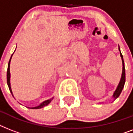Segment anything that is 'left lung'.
<instances>
[{
	"label": "left lung",
	"mask_w": 133,
	"mask_h": 133,
	"mask_svg": "<svg viewBox=\"0 0 133 133\" xmlns=\"http://www.w3.org/2000/svg\"><path fill=\"white\" fill-rule=\"evenodd\" d=\"M119 52H120V56H121V57H122L123 68H122V77H121V79H120L119 85H118L117 88V89L115 90V91L114 92V94L113 95H112V97L114 98V99H116L117 98L119 97V96L121 92H122V90H123V88H124V84H125V81H126V71H125V66H124V58H123V55H122V52H121V51H120L119 46Z\"/></svg>",
	"instance_id": "left-lung-1"
}]
</instances>
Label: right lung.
Wrapping results in <instances>:
<instances>
[{
	"instance_id": "1",
	"label": "right lung",
	"mask_w": 133,
	"mask_h": 133,
	"mask_svg": "<svg viewBox=\"0 0 133 133\" xmlns=\"http://www.w3.org/2000/svg\"><path fill=\"white\" fill-rule=\"evenodd\" d=\"M12 56V55H11ZM11 56L10 59H9V63H8V68H7V85H8V87H9V90L11 92V95L12 96L14 97L13 94H12V91H11V85H10V71H9V67H10V61H11ZM54 97H52L51 99H48V100H46V101H43V103H41L38 106H36V107H34V108H30L31 109H39V108H42L45 107L46 105H48L49 103L52 101V99H53Z\"/></svg>"
}]
</instances>
